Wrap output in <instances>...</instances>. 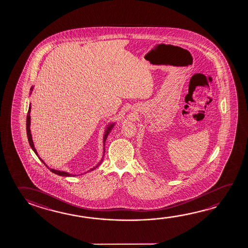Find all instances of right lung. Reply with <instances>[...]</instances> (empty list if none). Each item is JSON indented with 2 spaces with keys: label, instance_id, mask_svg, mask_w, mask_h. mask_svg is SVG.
<instances>
[{
  "label": "right lung",
  "instance_id": "add662e5",
  "mask_svg": "<svg viewBox=\"0 0 248 248\" xmlns=\"http://www.w3.org/2000/svg\"><path fill=\"white\" fill-rule=\"evenodd\" d=\"M33 86L31 87V92H30V94L32 93V91H33ZM30 110H31V104H29V112H28V116H27V135H28V139H29V144H30V147L32 148V150H33V152L37 155V156L40 158L41 162L45 164L46 166L50 170L52 171L53 173L54 174H56L58 175H61V176H76V175H73V174H69V173H67V172H65V171H61V170H53V169H50L46 164L45 162L42 160V159L39 156V155L37 153V150L35 148H34V144H33V139H32V134H31V131H30ZM115 124L112 123V124H110L109 125H107L106 127V131H105V135H104V139H103V142H104V152H105V143H106V138L108 137V135L110 132V130H112V128H113V126ZM104 156V155H103ZM102 161H103V157H102L101 161L98 163V165L97 166L94 167L93 168L92 170H95L97 167L101 163Z\"/></svg>",
  "mask_w": 248,
  "mask_h": 248
}]
</instances>
